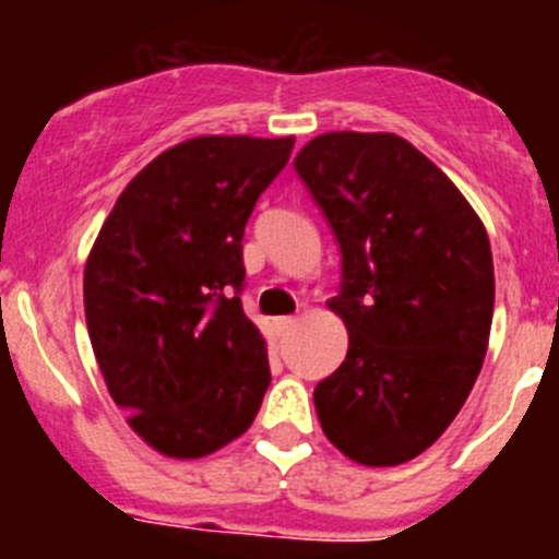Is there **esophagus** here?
<instances>
[{
    "label": "esophagus",
    "instance_id": "esophagus-1",
    "mask_svg": "<svg viewBox=\"0 0 559 559\" xmlns=\"http://www.w3.org/2000/svg\"><path fill=\"white\" fill-rule=\"evenodd\" d=\"M297 316H281V319H275V330H278V335H284V332H289L292 326H295Z\"/></svg>",
    "mask_w": 559,
    "mask_h": 559
}]
</instances>
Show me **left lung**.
Listing matches in <instances>:
<instances>
[{
    "mask_svg": "<svg viewBox=\"0 0 559 559\" xmlns=\"http://www.w3.org/2000/svg\"><path fill=\"white\" fill-rule=\"evenodd\" d=\"M295 170L341 246L330 308L341 368L313 389L324 436L389 467L443 436L478 379L495 308L487 229L460 189L392 132H326Z\"/></svg>",
    "mask_w": 559,
    "mask_h": 559,
    "instance_id": "1",
    "label": "left lung"
}]
</instances>
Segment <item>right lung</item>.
I'll list each match as a JSON object with an SVG mask.
<instances>
[{
    "label": "right lung",
    "instance_id": "obj_1",
    "mask_svg": "<svg viewBox=\"0 0 559 559\" xmlns=\"http://www.w3.org/2000/svg\"><path fill=\"white\" fill-rule=\"evenodd\" d=\"M295 138L205 134L156 156L105 218L83 273L94 357L129 427L194 460L251 427L267 346L243 313V233Z\"/></svg>",
    "mask_w": 559,
    "mask_h": 559
}]
</instances>
